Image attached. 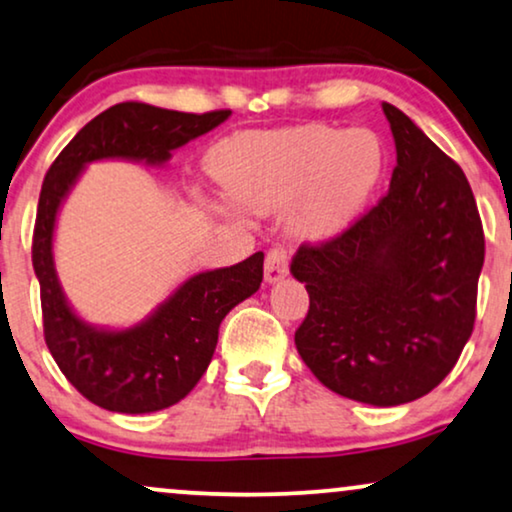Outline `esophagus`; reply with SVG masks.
Returning <instances> with one entry per match:
<instances>
[{
	"instance_id": "1",
	"label": "esophagus",
	"mask_w": 512,
	"mask_h": 512,
	"mask_svg": "<svg viewBox=\"0 0 512 512\" xmlns=\"http://www.w3.org/2000/svg\"><path fill=\"white\" fill-rule=\"evenodd\" d=\"M289 272V256L284 249H270L268 256H265V282L275 284L287 277Z\"/></svg>"
}]
</instances>
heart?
<instances>
[{"label": "heart", "mask_w": 512, "mask_h": 512, "mask_svg": "<svg viewBox=\"0 0 512 512\" xmlns=\"http://www.w3.org/2000/svg\"><path fill=\"white\" fill-rule=\"evenodd\" d=\"M386 162V143L376 131L329 124L247 131L209 155L218 183L242 207L272 214L291 204L287 228L305 242L341 235L374 197ZM204 204L216 214H237L223 199Z\"/></svg>", "instance_id": "obj_1"}]
</instances>
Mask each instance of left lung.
I'll return each instance as SVG.
<instances>
[{"mask_svg":"<svg viewBox=\"0 0 512 512\" xmlns=\"http://www.w3.org/2000/svg\"><path fill=\"white\" fill-rule=\"evenodd\" d=\"M397 167L388 195L291 275L310 310L296 348L329 390L374 407L440 386L473 334L484 232L468 178L411 119L383 103Z\"/></svg>","mask_w":512,"mask_h":512,"instance_id":"obj_1","label":"left lung"}]
</instances>
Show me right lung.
I'll return each instance as SVG.
<instances>
[{
    "mask_svg": "<svg viewBox=\"0 0 512 512\" xmlns=\"http://www.w3.org/2000/svg\"><path fill=\"white\" fill-rule=\"evenodd\" d=\"M232 115L119 103L91 119L65 145L39 192L32 265L42 291L44 338L65 378L86 400L119 414H152L181 402L207 371L223 317L263 282V251L247 261L197 272L131 327L86 322L58 280L53 237L58 214L91 162L122 159L164 167L171 152Z\"/></svg>",
    "mask_w": 512,
    "mask_h": 512,
    "instance_id": "obj_1",
    "label": "right lung"
}]
</instances>
